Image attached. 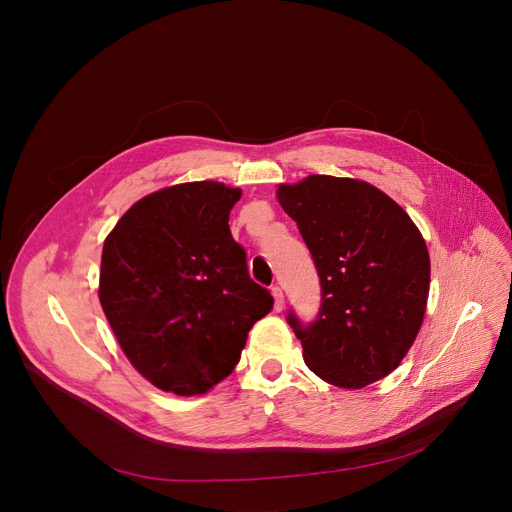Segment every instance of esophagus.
I'll use <instances>...</instances> for the list:
<instances>
[{
	"instance_id": "esophagus-1",
	"label": "esophagus",
	"mask_w": 512,
	"mask_h": 512,
	"mask_svg": "<svg viewBox=\"0 0 512 512\" xmlns=\"http://www.w3.org/2000/svg\"><path fill=\"white\" fill-rule=\"evenodd\" d=\"M271 294H274V298H276V311H282L284 309V292H282V288L274 286V288H271Z\"/></svg>"
}]
</instances>
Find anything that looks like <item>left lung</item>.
<instances>
[{
  "label": "left lung",
  "mask_w": 512,
  "mask_h": 512,
  "mask_svg": "<svg viewBox=\"0 0 512 512\" xmlns=\"http://www.w3.org/2000/svg\"><path fill=\"white\" fill-rule=\"evenodd\" d=\"M278 199L321 282L313 323L288 313L306 366L344 389L387 377L426 313L430 257L418 226L389 195L356 179L311 175L280 185Z\"/></svg>",
  "instance_id": "8db88e82"
}]
</instances>
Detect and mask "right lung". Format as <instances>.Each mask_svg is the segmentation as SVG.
<instances>
[{
  "instance_id": "1",
  "label": "right lung",
  "mask_w": 512,
  "mask_h": 512,
  "mask_svg": "<svg viewBox=\"0 0 512 512\" xmlns=\"http://www.w3.org/2000/svg\"><path fill=\"white\" fill-rule=\"evenodd\" d=\"M238 199L241 189L216 181L160 189L133 203L102 247V311L129 362L162 391L208 393L274 306L230 234Z\"/></svg>"
}]
</instances>
